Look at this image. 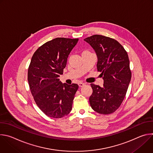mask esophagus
<instances>
[{
	"mask_svg": "<svg viewBox=\"0 0 153 153\" xmlns=\"http://www.w3.org/2000/svg\"><path fill=\"white\" fill-rule=\"evenodd\" d=\"M85 85V83H83V82H79V86H80V87H82V86H84Z\"/></svg>",
	"mask_w": 153,
	"mask_h": 153,
	"instance_id": "1",
	"label": "esophagus"
}]
</instances>
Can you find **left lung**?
Masks as SVG:
<instances>
[{
    "instance_id": "left-lung-1",
    "label": "left lung",
    "mask_w": 153,
    "mask_h": 153,
    "mask_svg": "<svg viewBox=\"0 0 153 153\" xmlns=\"http://www.w3.org/2000/svg\"><path fill=\"white\" fill-rule=\"evenodd\" d=\"M84 40L94 50L97 71L102 73L103 79L102 86L91 84L90 105L98 113H113L123 102L131 78L128 54L117 40L110 37L96 34Z\"/></svg>"
}]
</instances>
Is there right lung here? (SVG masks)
Masks as SVG:
<instances>
[{"mask_svg": "<svg viewBox=\"0 0 153 153\" xmlns=\"http://www.w3.org/2000/svg\"><path fill=\"white\" fill-rule=\"evenodd\" d=\"M78 39L57 37L46 42L34 53L28 81L34 99L43 113L52 118L68 115L79 86L60 81L70 53Z\"/></svg>", "mask_w": 153, "mask_h": 153, "instance_id": "obj_1", "label": "right lung"}]
</instances>
